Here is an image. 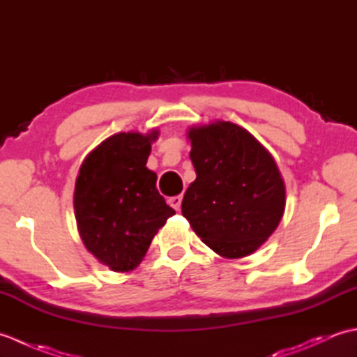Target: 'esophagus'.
<instances>
[{
  "label": "esophagus",
  "instance_id": "1",
  "mask_svg": "<svg viewBox=\"0 0 357 357\" xmlns=\"http://www.w3.org/2000/svg\"><path fill=\"white\" fill-rule=\"evenodd\" d=\"M181 202H183V196H172V198H169V206L176 211L181 208Z\"/></svg>",
  "mask_w": 357,
  "mask_h": 357
}]
</instances>
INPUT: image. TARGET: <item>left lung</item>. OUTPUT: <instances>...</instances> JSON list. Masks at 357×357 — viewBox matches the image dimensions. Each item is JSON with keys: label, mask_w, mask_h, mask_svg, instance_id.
I'll list each match as a JSON object with an SVG mask.
<instances>
[{"label": "left lung", "mask_w": 357, "mask_h": 357, "mask_svg": "<svg viewBox=\"0 0 357 357\" xmlns=\"http://www.w3.org/2000/svg\"><path fill=\"white\" fill-rule=\"evenodd\" d=\"M196 179L183 215L204 244L227 259L256 252L278 229L285 185L270 151L230 121L190 127Z\"/></svg>", "instance_id": "obj_1"}]
</instances>
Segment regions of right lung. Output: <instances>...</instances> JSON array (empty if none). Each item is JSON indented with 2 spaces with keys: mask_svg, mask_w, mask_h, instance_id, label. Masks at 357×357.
<instances>
[{
  "mask_svg": "<svg viewBox=\"0 0 357 357\" xmlns=\"http://www.w3.org/2000/svg\"><path fill=\"white\" fill-rule=\"evenodd\" d=\"M158 130L123 132L93 149L75 184V218L86 248L113 271L138 267L158 230L174 210L146 164Z\"/></svg>",
  "mask_w": 357,
  "mask_h": 357,
  "instance_id": "right-lung-1",
  "label": "right lung"
}]
</instances>
